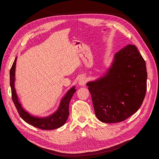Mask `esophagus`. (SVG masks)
<instances>
[{"label": "esophagus", "mask_w": 159, "mask_h": 159, "mask_svg": "<svg viewBox=\"0 0 159 159\" xmlns=\"http://www.w3.org/2000/svg\"><path fill=\"white\" fill-rule=\"evenodd\" d=\"M86 82H87V79H86V78L84 75L80 77V78L79 79V81H78V84L80 85L84 86V85H85Z\"/></svg>", "instance_id": "1"}]
</instances>
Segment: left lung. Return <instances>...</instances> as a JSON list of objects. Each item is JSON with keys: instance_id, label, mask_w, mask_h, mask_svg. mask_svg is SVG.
Segmentation results:
<instances>
[{"instance_id": "1", "label": "left lung", "mask_w": 159, "mask_h": 159, "mask_svg": "<svg viewBox=\"0 0 159 159\" xmlns=\"http://www.w3.org/2000/svg\"><path fill=\"white\" fill-rule=\"evenodd\" d=\"M145 61L134 45L114 55L103 76L87 83L95 113L103 123L121 122L141 106L147 91Z\"/></svg>"}]
</instances>
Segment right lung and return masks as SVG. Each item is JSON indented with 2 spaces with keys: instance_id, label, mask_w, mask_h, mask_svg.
Segmentation results:
<instances>
[{
  "instance_id": "obj_1",
  "label": "right lung",
  "mask_w": 159,
  "mask_h": 159,
  "mask_svg": "<svg viewBox=\"0 0 159 159\" xmlns=\"http://www.w3.org/2000/svg\"><path fill=\"white\" fill-rule=\"evenodd\" d=\"M17 57H16L10 70V85L12 92V99L20 117L29 125L42 130H52L60 128L66 123L69 116L70 102L76 91L75 86L71 88L61 99L60 105L54 113L47 117H35L30 115L24 109L19 102L16 91L14 88L15 69Z\"/></svg>"
}]
</instances>
